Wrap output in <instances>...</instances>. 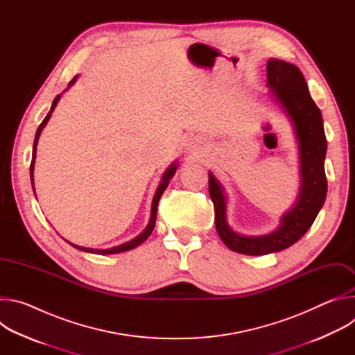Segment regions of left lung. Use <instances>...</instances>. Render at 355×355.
Instances as JSON below:
<instances>
[{
    "label": "left lung",
    "instance_id": "8db88e82",
    "mask_svg": "<svg viewBox=\"0 0 355 355\" xmlns=\"http://www.w3.org/2000/svg\"><path fill=\"white\" fill-rule=\"evenodd\" d=\"M267 84L291 118L299 141L302 184L295 207L282 216L281 226L274 233L260 237L240 236L226 222V196L220 184L209 173V195L214 202L216 232L230 250L247 256L268 254L296 243L313 225L327 193L324 173L327 140L320 110L309 94L305 77L295 64L270 59Z\"/></svg>",
    "mask_w": 355,
    "mask_h": 355
}]
</instances>
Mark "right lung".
<instances>
[{"label": "right lung", "instance_id": "add662e5", "mask_svg": "<svg viewBox=\"0 0 355 355\" xmlns=\"http://www.w3.org/2000/svg\"><path fill=\"white\" fill-rule=\"evenodd\" d=\"M77 80V77H74L70 83H69V85H71L74 81ZM59 98H60V95H58L56 98H55V101H53V104H52V108H50V111H49V114L46 115V118L42 121V123L39 125V128H37V130H36V135H35V141H33V153H32V162H31V181H32V187H33V166H35V156H36V146H37V139H39V136H40V132H42V129L44 128V125H46V122L49 121V118H50V115H52V112H53V110L56 108V104H58V101H59ZM175 170H177V164L174 163L166 173H164V175H163V180H162V184L159 185V188H157V191H156V195H155V198H153V204H151V215H150V220H148V225H147V227L136 237V239H133V240H130V241H128V243H123V244H121V245H118V247H112V248H107V250H94V248H85V247H81V245H76V244H71L70 241H67V243H70L73 247H76V248H78V250H83V251H88V252H95V254H114V252H122V251H128V250H132V248H135V247H137L140 243H143L150 234H151V232H153V229H155V225H156V216H157V207H159V200H160V198H162V195H163V192H164V189L167 188V185H168V182H170V180L173 178V175H174V173H175ZM33 192H35V188H33Z\"/></svg>", "mask_w": 355, "mask_h": 355}]
</instances>
